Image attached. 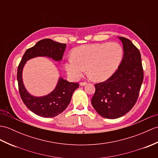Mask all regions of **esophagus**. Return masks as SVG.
Instances as JSON below:
<instances>
[{
    "label": "esophagus",
    "instance_id": "obj_1",
    "mask_svg": "<svg viewBox=\"0 0 158 158\" xmlns=\"http://www.w3.org/2000/svg\"><path fill=\"white\" fill-rule=\"evenodd\" d=\"M87 82H81V83H79V85H80L81 86H84V85H87Z\"/></svg>",
    "mask_w": 158,
    "mask_h": 158
}]
</instances>
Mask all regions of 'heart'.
<instances>
[{"label":"heart","instance_id":"b5f03b06","mask_svg":"<svg viewBox=\"0 0 158 158\" xmlns=\"http://www.w3.org/2000/svg\"><path fill=\"white\" fill-rule=\"evenodd\" d=\"M123 58L118 43L92 44L76 48L72 58L66 60L64 68L70 77L78 80L87 71L96 81L108 79L118 69Z\"/></svg>","mask_w":158,"mask_h":158}]
</instances>
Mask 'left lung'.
Instances as JSON below:
<instances>
[{"label":"left lung","instance_id":"1","mask_svg":"<svg viewBox=\"0 0 158 158\" xmlns=\"http://www.w3.org/2000/svg\"><path fill=\"white\" fill-rule=\"evenodd\" d=\"M123 45V58L118 70L106 81L95 85L91 104L106 118H120L136 103L143 81L141 54L131 40L118 37Z\"/></svg>","mask_w":158,"mask_h":158}]
</instances>
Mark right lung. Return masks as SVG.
<instances>
[{
	"instance_id": "obj_1",
	"label": "right lung",
	"mask_w": 158,
	"mask_h": 158,
	"mask_svg": "<svg viewBox=\"0 0 158 158\" xmlns=\"http://www.w3.org/2000/svg\"><path fill=\"white\" fill-rule=\"evenodd\" d=\"M67 44L54 42L50 39L40 40L35 46L25 51L17 69V78L20 96L25 105L39 116L51 118L59 114L67 108L72 95L79 87L78 83L69 82L59 77L54 90L44 96H34L25 88L22 73L26 62L38 56H46L60 62L62 59Z\"/></svg>"
}]
</instances>
